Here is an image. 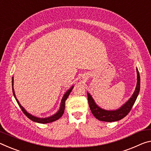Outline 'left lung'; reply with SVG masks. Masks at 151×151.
<instances>
[{
	"label": "left lung",
	"instance_id": "left-lung-1",
	"mask_svg": "<svg viewBox=\"0 0 151 151\" xmlns=\"http://www.w3.org/2000/svg\"><path fill=\"white\" fill-rule=\"evenodd\" d=\"M136 72H137V83H136V87L134 92L132 96L129 99L128 101L126 104H124L121 107H119L118 109L109 111V110L101 109V107H99L95 104L91 95L87 92L88 106H89L90 109L93 116L97 119H99L100 121L112 122L120 120V119L127 116L129 112L130 111L133 105L134 104L136 98H137L140 91V78L138 68H136Z\"/></svg>",
	"mask_w": 151,
	"mask_h": 151
}]
</instances>
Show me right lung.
I'll return each instance as SVG.
<instances>
[{
  "label": "right lung",
  "instance_id": "obj_1",
  "mask_svg": "<svg viewBox=\"0 0 151 151\" xmlns=\"http://www.w3.org/2000/svg\"><path fill=\"white\" fill-rule=\"evenodd\" d=\"M13 81L14 80H13V78H12V88H13V95H14V97H15L18 105L21 107V110H22V111L23 112L24 114H25L29 119H31V120L35 122L40 123V124H47V123L52 122H54V121L57 120V119H58L62 116H63V114H64V109H65V101H66V100L67 99V98H68V97L69 96V95H70L72 89H73V87H74V86H73V87H72L70 88V89H68V91H67L65 94L64 95V96H63V99H62V101H61L60 107V109L58 110V111H57L56 114H55L54 115H53V116L48 117V118H37V117L33 116H32V114L27 113V112L26 111V110L24 109L23 106L19 104V102L17 99L16 98L15 94V91H14V88H13Z\"/></svg>",
  "mask_w": 151,
  "mask_h": 151
}]
</instances>
